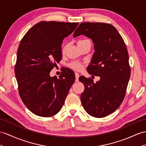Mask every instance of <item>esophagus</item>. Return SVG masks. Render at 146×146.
Segmentation results:
<instances>
[{
    "instance_id": "esophagus-1",
    "label": "esophagus",
    "mask_w": 146,
    "mask_h": 146,
    "mask_svg": "<svg viewBox=\"0 0 146 146\" xmlns=\"http://www.w3.org/2000/svg\"><path fill=\"white\" fill-rule=\"evenodd\" d=\"M79 77H80V74H78V73H75V78H76V82H78L79 81Z\"/></svg>"
}]
</instances>
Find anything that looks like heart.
Returning <instances> with one entry per match:
<instances>
[{"label": "heart", "mask_w": 146, "mask_h": 146, "mask_svg": "<svg viewBox=\"0 0 146 146\" xmlns=\"http://www.w3.org/2000/svg\"><path fill=\"white\" fill-rule=\"evenodd\" d=\"M87 42H91V41L88 39H80L78 40L77 44H78V46H81V45L84 44ZM65 50V47L63 48L62 51L64 52ZM70 66L71 68H72L73 69L76 70H81V69H83V66H84L83 63H82L80 62H77V61L72 62L70 63Z\"/></svg>", "instance_id": "1"}]
</instances>
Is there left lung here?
<instances>
[{
    "label": "left lung",
    "mask_w": 146,
    "mask_h": 146,
    "mask_svg": "<svg viewBox=\"0 0 146 146\" xmlns=\"http://www.w3.org/2000/svg\"><path fill=\"white\" fill-rule=\"evenodd\" d=\"M81 35L94 44L88 72L100 79L94 83L91 78H79L84 85L81 101L88 114L103 118L117 110L125 98L131 74L128 50L117 29L109 23H82L73 37Z\"/></svg>",
    "instance_id": "left-lung-1"
}]
</instances>
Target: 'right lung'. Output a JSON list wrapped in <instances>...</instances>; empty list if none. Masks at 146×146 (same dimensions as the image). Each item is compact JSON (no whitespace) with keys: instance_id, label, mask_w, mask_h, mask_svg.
Returning a JSON list of instances; mask_svg holds the SVG:
<instances>
[{"instance_id":"1","label":"right lung","mask_w":146,"mask_h":146,"mask_svg":"<svg viewBox=\"0 0 146 146\" xmlns=\"http://www.w3.org/2000/svg\"><path fill=\"white\" fill-rule=\"evenodd\" d=\"M78 23L42 21L27 31L17 50L15 73L22 101L34 114L50 117L60 110L75 78L63 70L59 78L50 77L56 62L62 60V43Z\"/></svg>"}]
</instances>
